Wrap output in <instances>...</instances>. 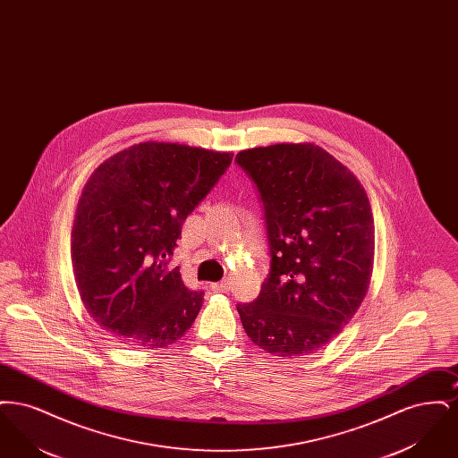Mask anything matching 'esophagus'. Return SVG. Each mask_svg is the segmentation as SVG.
Listing matches in <instances>:
<instances>
[{
  "instance_id": "34e87169",
  "label": "esophagus",
  "mask_w": 458,
  "mask_h": 458,
  "mask_svg": "<svg viewBox=\"0 0 458 458\" xmlns=\"http://www.w3.org/2000/svg\"><path fill=\"white\" fill-rule=\"evenodd\" d=\"M213 290L215 292H228L230 290V282L228 280H223L219 284H213Z\"/></svg>"
}]
</instances>
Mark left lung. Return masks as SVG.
I'll return each instance as SVG.
<instances>
[{"label":"left lung","mask_w":458,"mask_h":458,"mask_svg":"<svg viewBox=\"0 0 458 458\" xmlns=\"http://www.w3.org/2000/svg\"><path fill=\"white\" fill-rule=\"evenodd\" d=\"M256 183L271 269L259 297L239 304L259 349L284 359L333 340L362 304L374 262L369 199L345 165L312 142L240 151Z\"/></svg>","instance_id":"1"}]
</instances>
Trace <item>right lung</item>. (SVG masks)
Here are the masks:
<instances>
[{
    "mask_svg": "<svg viewBox=\"0 0 458 458\" xmlns=\"http://www.w3.org/2000/svg\"><path fill=\"white\" fill-rule=\"evenodd\" d=\"M233 153L140 142L103 161L84 185L72 228V266L89 316L133 349H166L204 301L168 267L182 225Z\"/></svg>",
    "mask_w": 458,
    "mask_h": 458,
    "instance_id": "1",
    "label": "right lung"
}]
</instances>
